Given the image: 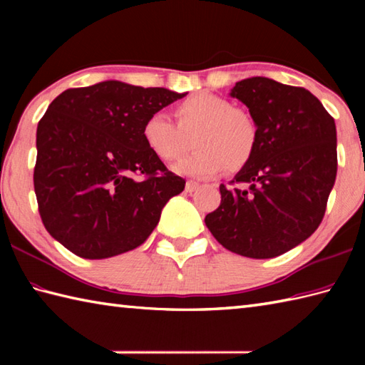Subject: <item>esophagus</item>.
I'll return each mask as SVG.
<instances>
[{
    "instance_id": "34e87169",
    "label": "esophagus",
    "mask_w": 365,
    "mask_h": 365,
    "mask_svg": "<svg viewBox=\"0 0 365 365\" xmlns=\"http://www.w3.org/2000/svg\"><path fill=\"white\" fill-rule=\"evenodd\" d=\"M197 188H199V183L192 182V180H188L187 185H185V190H187V192H192V191H196Z\"/></svg>"
}]
</instances>
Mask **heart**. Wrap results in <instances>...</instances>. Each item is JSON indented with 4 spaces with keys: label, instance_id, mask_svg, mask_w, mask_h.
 I'll return each instance as SVG.
<instances>
[{
    "label": "heart",
    "instance_id": "obj_1",
    "mask_svg": "<svg viewBox=\"0 0 365 365\" xmlns=\"http://www.w3.org/2000/svg\"><path fill=\"white\" fill-rule=\"evenodd\" d=\"M174 115L177 123L163 113L150 114L143 123L141 136L147 149L163 161L177 160L192 138L196 150L177 163L175 173L210 177L224 168L235 173L252 160L257 125L230 100L200 92L177 103Z\"/></svg>",
    "mask_w": 365,
    "mask_h": 365
}]
</instances>
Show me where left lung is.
I'll list each match as a JSON object with an SVG mask.
<instances>
[{
	"mask_svg": "<svg viewBox=\"0 0 365 365\" xmlns=\"http://www.w3.org/2000/svg\"><path fill=\"white\" fill-rule=\"evenodd\" d=\"M230 96L250 108L257 147L230 182L238 187L220 185L205 224L226 250L271 259L320 226L337 174L336 123L307 89L265 76L238 81Z\"/></svg>",
	"mask_w": 365,
	"mask_h": 365,
	"instance_id": "8db88e82",
	"label": "left lung"
}]
</instances>
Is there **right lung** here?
Wrapping results in <instances>:
<instances>
[{"label": "right lung", "mask_w": 365, "mask_h": 365, "mask_svg": "<svg viewBox=\"0 0 365 365\" xmlns=\"http://www.w3.org/2000/svg\"><path fill=\"white\" fill-rule=\"evenodd\" d=\"M185 96L110 80L53 100L37 125L34 191L54 240L78 257L108 259L149 238L185 180L147 149L141 128Z\"/></svg>", "instance_id": "1"}]
</instances>
